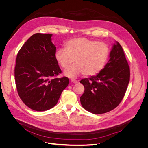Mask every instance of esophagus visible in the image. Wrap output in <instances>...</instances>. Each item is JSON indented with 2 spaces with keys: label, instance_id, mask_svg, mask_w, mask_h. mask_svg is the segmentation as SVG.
Here are the masks:
<instances>
[{
  "label": "esophagus",
  "instance_id": "obj_1",
  "mask_svg": "<svg viewBox=\"0 0 148 148\" xmlns=\"http://www.w3.org/2000/svg\"><path fill=\"white\" fill-rule=\"evenodd\" d=\"M71 82H72L73 83H77L78 82L77 81V80H76V79H71Z\"/></svg>",
  "mask_w": 148,
  "mask_h": 148
}]
</instances>
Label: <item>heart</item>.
<instances>
[{"label":"heart","mask_w":148,"mask_h":148,"mask_svg":"<svg viewBox=\"0 0 148 148\" xmlns=\"http://www.w3.org/2000/svg\"><path fill=\"white\" fill-rule=\"evenodd\" d=\"M109 56V48L103 42L85 38H77L65 42L64 49H59L55 59L62 69H66L74 61L75 64L65 71V76L75 78L83 73L93 76L104 68Z\"/></svg>","instance_id":"b5f03b06"}]
</instances>
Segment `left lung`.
<instances>
[{"label": "left lung", "mask_w": 148, "mask_h": 148, "mask_svg": "<svg viewBox=\"0 0 148 148\" xmlns=\"http://www.w3.org/2000/svg\"><path fill=\"white\" fill-rule=\"evenodd\" d=\"M109 57L104 68L96 76L80 81L84 87L80 102L84 109L92 114H104L117 107L130 82V66L118 42L113 45Z\"/></svg>", "instance_id": "obj_1"}]
</instances>
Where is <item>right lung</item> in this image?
Segmentation results:
<instances>
[{
	"label": "right lung",
	"instance_id": "obj_1",
	"mask_svg": "<svg viewBox=\"0 0 148 148\" xmlns=\"http://www.w3.org/2000/svg\"><path fill=\"white\" fill-rule=\"evenodd\" d=\"M52 34L36 33L18 53L15 79L18 94L24 104L36 111L55 106L69 80L56 77L62 73L55 59L56 47Z\"/></svg>",
	"mask_w": 148,
	"mask_h": 148
}]
</instances>
